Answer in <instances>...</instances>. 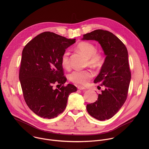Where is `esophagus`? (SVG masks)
<instances>
[{
	"label": "esophagus",
	"mask_w": 149,
	"mask_h": 149,
	"mask_svg": "<svg viewBox=\"0 0 149 149\" xmlns=\"http://www.w3.org/2000/svg\"><path fill=\"white\" fill-rule=\"evenodd\" d=\"M77 89H80V90H85V88L84 87V86H83L79 85V86H77Z\"/></svg>",
	"instance_id": "34e87169"
}]
</instances>
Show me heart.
I'll use <instances>...</instances> for the list:
<instances>
[{"label":"heart","instance_id":"b5f03b06","mask_svg":"<svg viewBox=\"0 0 149 149\" xmlns=\"http://www.w3.org/2000/svg\"><path fill=\"white\" fill-rule=\"evenodd\" d=\"M76 49L88 58L89 65L99 67L103 63V55L97 52L96 46L89 42L83 41L79 43L76 47ZM61 65L65 69H69L70 67V53L68 50L64 51L61 56ZM93 72L90 69L87 70H74L68 76L69 80L77 84L86 85L94 77Z\"/></svg>","mask_w":149,"mask_h":149}]
</instances>
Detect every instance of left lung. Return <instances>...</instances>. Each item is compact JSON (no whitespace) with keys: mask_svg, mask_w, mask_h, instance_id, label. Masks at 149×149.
I'll use <instances>...</instances> for the list:
<instances>
[{"mask_svg":"<svg viewBox=\"0 0 149 149\" xmlns=\"http://www.w3.org/2000/svg\"><path fill=\"white\" fill-rule=\"evenodd\" d=\"M83 40L98 41L106 55L94 81V83L104 86V90L99 94L97 100L86 105V110L97 120L109 119L118 112L127 97L131 80L127 49L113 33L102 29L85 34Z\"/></svg>","mask_w":149,"mask_h":149,"instance_id":"left-lung-1","label":"left lung"}]
</instances>
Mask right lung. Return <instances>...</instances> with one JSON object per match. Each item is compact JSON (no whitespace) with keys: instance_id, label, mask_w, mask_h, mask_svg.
<instances>
[{"instance_id":"1","label":"right lung","mask_w":149,"mask_h":149,"mask_svg":"<svg viewBox=\"0 0 149 149\" xmlns=\"http://www.w3.org/2000/svg\"><path fill=\"white\" fill-rule=\"evenodd\" d=\"M75 42L76 39L45 31L23 49L19 78L23 97L29 108L41 118L50 119L63 113L69 95L77 91L73 84L64 85L66 78L61 61L65 49ZM56 85L62 86L55 89Z\"/></svg>"}]
</instances>
